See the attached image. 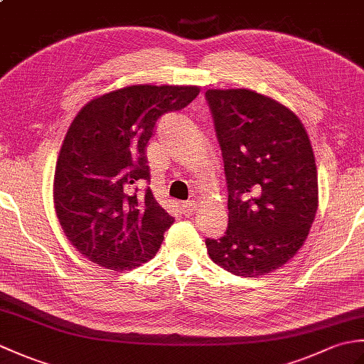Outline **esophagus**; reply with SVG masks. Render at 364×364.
<instances>
[{
  "mask_svg": "<svg viewBox=\"0 0 364 364\" xmlns=\"http://www.w3.org/2000/svg\"><path fill=\"white\" fill-rule=\"evenodd\" d=\"M180 210H181V214H184V215H192V214L196 213V210H197L196 200H189V202L181 203Z\"/></svg>",
  "mask_w": 364,
  "mask_h": 364,
  "instance_id": "esophagus-1",
  "label": "esophagus"
}]
</instances>
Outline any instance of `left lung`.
I'll use <instances>...</instances> for the list:
<instances>
[{
  "instance_id": "left-lung-1",
  "label": "left lung",
  "mask_w": 364,
  "mask_h": 364,
  "mask_svg": "<svg viewBox=\"0 0 364 364\" xmlns=\"http://www.w3.org/2000/svg\"><path fill=\"white\" fill-rule=\"evenodd\" d=\"M206 102L228 188V228L206 239L215 264L258 277L304 245L318 210V170L304 123L288 107L249 89H210Z\"/></svg>"
}]
</instances>
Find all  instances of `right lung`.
<instances>
[{
	"label": "right lung",
	"mask_w": 364,
	"mask_h": 364,
	"mask_svg": "<svg viewBox=\"0 0 364 364\" xmlns=\"http://www.w3.org/2000/svg\"><path fill=\"white\" fill-rule=\"evenodd\" d=\"M197 86L137 84L97 97L76 114L54 172V208L82 257L111 270L151 259L173 218L154 200L146 145L158 120L198 95Z\"/></svg>",
	"instance_id": "right-lung-1"
}]
</instances>
